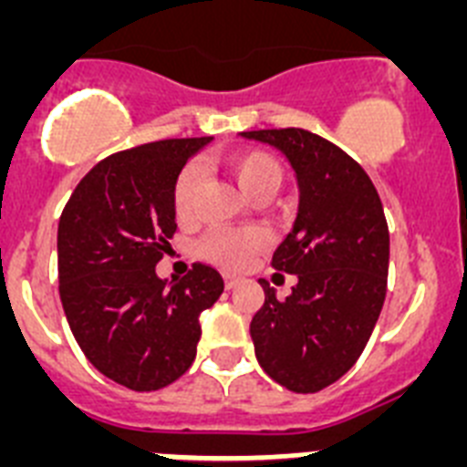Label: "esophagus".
<instances>
[{"instance_id":"34e87169","label":"esophagus","mask_w":467,"mask_h":467,"mask_svg":"<svg viewBox=\"0 0 467 467\" xmlns=\"http://www.w3.org/2000/svg\"><path fill=\"white\" fill-rule=\"evenodd\" d=\"M238 283H241V278H238V275H234V274H224V285H226V290H234V287H236Z\"/></svg>"}]
</instances>
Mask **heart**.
Instances as JSON below:
<instances>
[{"label":"heart","mask_w":467,"mask_h":467,"mask_svg":"<svg viewBox=\"0 0 467 467\" xmlns=\"http://www.w3.org/2000/svg\"><path fill=\"white\" fill-rule=\"evenodd\" d=\"M226 166L231 175L236 177L243 192L250 198L254 196H274L283 182V166L275 156L259 150L236 151L226 156ZM203 184V168L196 161L187 163L175 177L172 184V210L180 220H187L196 208V198ZM266 245V234L257 226L247 229H214L201 241L198 250L210 262L220 264L224 269H238L250 262L257 250Z\"/></svg>","instance_id":"1"}]
</instances>
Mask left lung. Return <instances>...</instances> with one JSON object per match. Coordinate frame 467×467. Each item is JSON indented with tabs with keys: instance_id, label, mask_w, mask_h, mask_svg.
Listing matches in <instances>:
<instances>
[{
	"instance_id": "1",
	"label": "left lung",
	"mask_w": 467,
	"mask_h": 467,
	"mask_svg": "<svg viewBox=\"0 0 467 467\" xmlns=\"http://www.w3.org/2000/svg\"><path fill=\"white\" fill-rule=\"evenodd\" d=\"M290 161L299 187L292 231L271 266L295 274L283 301L266 280L264 304L250 323L262 369L295 393H317L356 365L386 299V214L358 161L304 128L241 133Z\"/></svg>"
}]
</instances>
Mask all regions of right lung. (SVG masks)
Listing matches in <instances>:
<instances>
[{
	"label": "right lung",
	"mask_w": 467,
	"mask_h": 467,
	"mask_svg": "<svg viewBox=\"0 0 467 467\" xmlns=\"http://www.w3.org/2000/svg\"><path fill=\"white\" fill-rule=\"evenodd\" d=\"M210 138L161 140L102 159L57 224L60 301L90 365L130 390H159L192 367L198 316L224 292L213 266L156 275L172 238V184Z\"/></svg>",
	"instance_id": "right-lung-1"
}]
</instances>
